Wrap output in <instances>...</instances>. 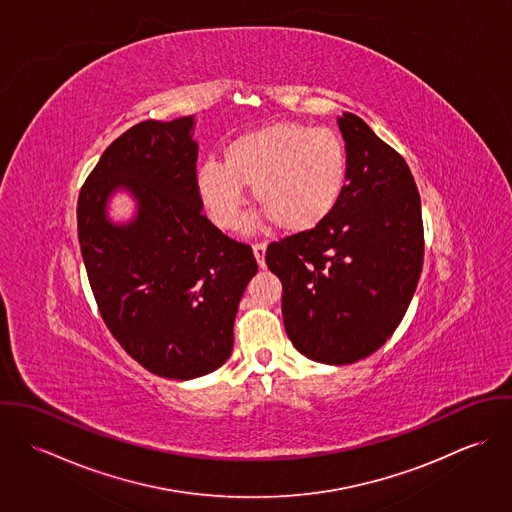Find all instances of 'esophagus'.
<instances>
[{
    "label": "esophagus",
    "mask_w": 512,
    "mask_h": 512,
    "mask_svg": "<svg viewBox=\"0 0 512 512\" xmlns=\"http://www.w3.org/2000/svg\"><path fill=\"white\" fill-rule=\"evenodd\" d=\"M252 250H254V256H256L258 266H260V268H264V266H266V242H258V244H254V246H252Z\"/></svg>",
    "instance_id": "1"
}]
</instances>
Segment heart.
Here are the masks:
<instances>
[{"mask_svg":"<svg viewBox=\"0 0 512 512\" xmlns=\"http://www.w3.org/2000/svg\"><path fill=\"white\" fill-rule=\"evenodd\" d=\"M224 163L207 161L197 173V193L211 220L236 228L244 187L282 230L309 232L333 215L347 187L349 155L329 128L276 122L234 138Z\"/></svg>","mask_w":512,"mask_h":512,"instance_id":"b5f03b06","label":"heart"}]
</instances>
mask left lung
I'll list each match as a JSON object with an SVG mask.
<instances>
[{
  "label": "left lung",
  "mask_w": 512,
  "mask_h": 512,
  "mask_svg": "<svg viewBox=\"0 0 512 512\" xmlns=\"http://www.w3.org/2000/svg\"><path fill=\"white\" fill-rule=\"evenodd\" d=\"M349 177L333 215L266 250L282 282V315L293 347L311 361L351 365L400 325L424 264L416 181L404 157L359 116L337 118Z\"/></svg>",
  "instance_id": "obj_1"
}]
</instances>
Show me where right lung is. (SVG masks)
Wrapping results in <instances>:
<instances>
[{
    "label": "right lung",
    "mask_w": 512,
    "mask_h": 512,
    "mask_svg": "<svg viewBox=\"0 0 512 512\" xmlns=\"http://www.w3.org/2000/svg\"><path fill=\"white\" fill-rule=\"evenodd\" d=\"M195 116L132 126L102 153L78 195V242L100 315L149 372L209 374L232 353L234 317L258 272L252 248L203 215ZM122 190L128 223L107 215Z\"/></svg>",
    "instance_id": "right-lung-1"
}]
</instances>
